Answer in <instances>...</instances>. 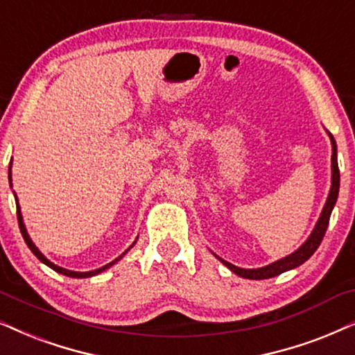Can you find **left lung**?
<instances>
[{"label":"left lung","instance_id":"obj_1","mask_svg":"<svg viewBox=\"0 0 355 355\" xmlns=\"http://www.w3.org/2000/svg\"><path fill=\"white\" fill-rule=\"evenodd\" d=\"M328 137L331 140V146H333V156H331V189H329V194L328 199H326V204L321 210V215L316 222L315 228L310 233V236L306 238V241L298 248L297 251H293L292 254L282 257V259L270 262V264L264 266V268H257V269H243L238 268V266L232 264V262L222 259V257L217 256L214 252V256L217 257L220 262H223L227 268L234 272L239 277H245V279H251V280H262V279H270L275 277V275L287 272L290 269H295L298 266H302L303 262L310 259L313 256V252L318 250V246L321 245V239H323L326 228H328L329 223V217H331V211H333L336 200H338V194H339V166H338V146H336V140L334 137L331 135L328 132Z\"/></svg>","mask_w":355,"mask_h":355}]
</instances>
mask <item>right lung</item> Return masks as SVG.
Returning a JSON list of instances; mask_svg holds the SVG:
<instances>
[{"label":"right lung","instance_id":"obj_1","mask_svg":"<svg viewBox=\"0 0 355 355\" xmlns=\"http://www.w3.org/2000/svg\"><path fill=\"white\" fill-rule=\"evenodd\" d=\"M11 164H12V161L11 163H9V186L12 187V178H11ZM15 197H16V194H15ZM16 207H17V222H19V228H21V234H22V238H24V241H26V245L29 246V250L34 252V256L37 257V259H39L40 262H44L45 266H49L50 269H53L55 272H58V274H63V275H67V277H73V279H86V277H93V275H98V274H101L103 272V270H105V269H109L110 266H114L116 264L117 261H121L123 256H125V252L130 250V248H133V245H135L137 243V239L135 241H133V245L128 248V250L125 251V252H122L121 256L117 257V259H114L112 262H109V264H105V266H103V268H99V269H94V270H89V272H76V270H68V269H65V268H60V266H57V264H53L52 261H49L47 257H45L42 252L39 251V248H37L35 245H34V241H32L31 239V236H29V233H27V230H26V225H24V220H22V214H21V207H19V202H17V197H16ZM138 238V236H137Z\"/></svg>","mask_w":355,"mask_h":355}]
</instances>
